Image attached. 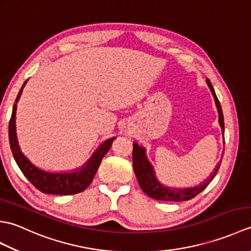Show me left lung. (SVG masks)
I'll use <instances>...</instances> for the list:
<instances>
[{"label": "left lung", "mask_w": 251, "mask_h": 251, "mask_svg": "<svg viewBox=\"0 0 251 251\" xmlns=\"http://www.w3.org/2000/svg\"><path fill=\"white\" fill-rule=\"evenodd\" d=\"M206 82L208 87H209L210 92L214 96L215 103L218 110V115H219V124L221 127V131L223 138H225V120H223V113L219 100L217 98V95L215 93V89L212 87L210 81L206 78ZM134 146V150H132V166L136 174V177L138 182H139L140 188L145 193L152 197L154 200L159 201H189L193 199L197 194H200L202 190L207 188L210 181L215 178L218 170L220 168L222 157L217 164L214 172H212L208 178L202 180L201 183L195 186H191V188H174V186H167L159 182L154 167L147 157V151L142 146H139L137 142L132 143Z\"/></svg>", "instance_id": "1"}]
</instances>
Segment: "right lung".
<instances>
[{
  "mask_svg": "<svg viewBox=\"0 0 251 251\" xmlns=\"http://www.w3.org/2000/svg\"><path fill=\"white\" fill-rule=\"evenodd\" d=\"M26 81L24 83L23 87L16 98L12 117L9 121L8 126V138L10 150H12L13 156L17 163L18 167L25 176L30 182L33 184L37 190L46 194H56V195H71L76 194L84 191L87 186L92 183L96 173L100 166L103 156L110 150L112 142L115 137L109 138L103 141L99 148L94 152V154L88 161L85 163L82 167L73 169L72 172H61V173H52L47 170L41 169L32 163L25 154L21 152L19 147L17 134H16V110H17V102L23 93V89Z\"/></svg>",
  "mask_w": 251,
  "mask_h": 251,
  "instance_id": "obj_1",
  "label": "right lung"
}]
</instances>
